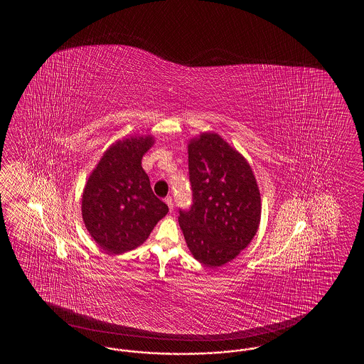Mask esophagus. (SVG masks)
I'll use <instances>...</instances> for the list:
<instances>
[{
    "mask_svg": "<svg viewBox=\"0 0 364 364\" xmlns=\"http://www.w3.org/2000/svg\"><path fill=\"white\" fill-rule=\"evenodd\" d=\"M165 203L168 204V207H169V210H173L174 208V204H173V199H171V196H168V198H165Z\"/></svg>",
    "mask_w": 364,
    "mask_h": 364,
    "instance_id": "34e87169",
    "label": "esophagus"
}]
</instances>
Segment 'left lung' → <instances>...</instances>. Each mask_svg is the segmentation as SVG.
<instances>
[{
    "instance_id": "obj_1",
    "label": "left lung",
    "mask_w": 364,
    "mask_h": 364,
    "mask_svg": "<svg viewBox=\"0 0 364 364\" xmlns=\"http://www.w3.org/2000/svg\"><path fill=\"white\" fill-rule=\"evenodd\" d=\"M190 209L178 223L193 257L209 268L232 260L257 232L262 203L246 159L220 135L204 132L188 144Z\"/></svg>"
}]
</instances>
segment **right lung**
<instances>
[{"label":"right lung","instance_id":"obj_1","mask_svg":"<svg viewBox=\"0 0 364 364\" xmlns=\"http://www.w3.org/2000/svg\"><path fill=\"white\" fill-rule=\"evenodd\" d=\"M152 144V136L117 141L87 181L83 221L95 242L109 254L140 246L169 210L152 191L141 168V157Z\"/></svg>","mask_w":364,"mask_h":364}]
</instances>
